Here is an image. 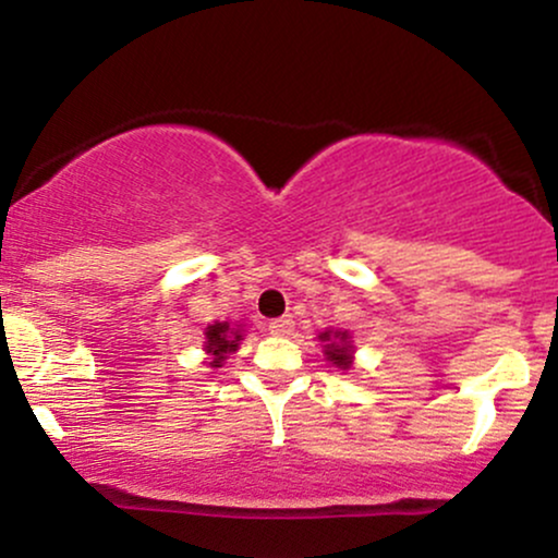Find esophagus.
<instances>
[{
  "instance_id": "esophagus-1",
  "label": "esophagus",
  "mask_w": 558,
  "mask_h": 558,
  "mask_svg": "<svg viewBox=\"0 0 558 558\" xmlns=\"http://www.w3.org/2000/svg\"><path fill=\"white\" fill-rule=\"evenodd\" d=\"M267 328H270V332L272 336H291L293 332V317H278V319H272L270 325H267Z\"/></svg>"
}]
</instances>
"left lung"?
Masks as SVG:
<instances>
[{
	"label": "left lung",
	"instance_id": "1",
	"mask_svg": "<svg viewBox=\"0 0 558 558\" xmlns=\"http://www.w3.org/2000/svg\"><path fill=\"white\" fill-rule=\"evenodd\" d=\"M319 341L325 343V360H328L332 367L349 369L351 362H354V349L349 343V332L345 330H325L319 332Z\"/></svg>",
	"mask_w": 558,
	"mask_h": 558
}]
</instances>
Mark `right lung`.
Returning a JSON list of instances; mask_svg holds the SVG:
<instances>
[{"label":"right lung","mask_w":558,"mask_h":558,"mask_svg":"<svg viewBox=\"0 0 558 558\" xmlns=\"http://www.w3.org/2000/svg\"><path fill=\"white\" fill-rule=\"evenodd\" d=\"M204 338H207V341H204V351L213 356L209 367H222L228 354H233V351L239 349V341H243L241 328H233L230 323L209 325V328L204 330Z\"/></svg>","instance_id":"obj_1"}]
</instances>
